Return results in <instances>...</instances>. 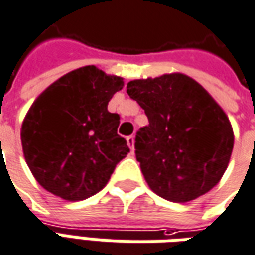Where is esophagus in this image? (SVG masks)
Segmentation results:
<instances>
[{
    "mask_svg": "<svg viewBox=\"0 0 255 255\" xmlns=\"http://www.w3.org/2000/svg\"><path fill=\"white\" fill-rule=\"evenodd\" d=\"M127 143H128V146H129V149H131V150H133V136L132 135H129V136L127 138Z\"/></svg>",
    "mask_w": 255,
    "mask_h": 255,
    "instance_id": "esophagus-1",
    "label": "esophagus"
}]
</instances>
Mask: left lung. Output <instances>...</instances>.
<instances>
[{
	"instance_id": "1",
	"label": "left lung",
	"mask_w": 255,
	"mask_h": 255,
	"mask_svg": "<svg viewBox=\"0 0 255 255\" xmlns=\"http://www.w3.org/2000/svg\"><path fill=\"white\" fill-rule=\"evenodd\" d=\"M149 124L135 136V156L150 189L165 200L190 202L227 170L233 131L224 110L199 83L179 73L127 84Z\"/></svg>"
}]
</instances>
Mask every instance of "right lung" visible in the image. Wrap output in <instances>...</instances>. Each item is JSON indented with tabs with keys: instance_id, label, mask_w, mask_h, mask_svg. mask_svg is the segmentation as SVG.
Here are the masks:
<instances>
[{
	"instance_id": "obj_1",
	"label": "right lung",
	"mask_w": 255,
	"mask_h": 255,
	"mask_svg": "<svg viewBox=\"0 0 255 255\" xmlns=\"http://www.w3.org/2000/svg\"><path fill=\"white\" fill-rule=\"evenodd\" d=\"M124 85L95 66L67 73L35 99L22 126L28 168L42 188L65 200L91 197L129 152L108 103Z\"/></svg>"
}]
</instances>
